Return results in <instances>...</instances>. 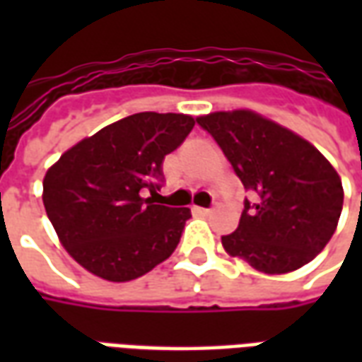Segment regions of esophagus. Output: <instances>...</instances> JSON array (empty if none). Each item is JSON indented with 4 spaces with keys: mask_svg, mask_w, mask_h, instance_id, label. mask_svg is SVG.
<instances>
[{
    "mask_svg": "<svg viewBox=\"0 0 362 362\" xmlns=\"http://www.w3.org/2000/svg\"><path fill=\"white\" fill-rule=\"evenodd\" d=\"M194 211L199 213V215H209L211 209H209V207H194Z\"/></svg>",
    "mask_w": 362,
    "mask_h": 362,
    "instance_id": "1",
    "label": "esophagus"
}]
</instances>
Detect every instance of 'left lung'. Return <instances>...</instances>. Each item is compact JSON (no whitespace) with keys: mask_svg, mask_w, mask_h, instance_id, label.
Here are the masks:
<instances>
[{"mask_svg":"<svg viewBox=\"0 0 362 362\" xmlns=\"http://www.w3.org/2000/svg\"><path fill=\"white\" fill-rule=\"evenodd\" d=\"M217 141L250 199L221 236L230 256L264 273L295 272L324 250L343 207L341 180L314 145L250 110L196 119Z\"/></svg>","mask_w":362,"mask_h":362,"instance_id":"8db88e82","label":"left lung"}]
</instances>
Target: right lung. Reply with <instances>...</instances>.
Listing matches in <instances>:
<instances>
[{"instance_id":"obj_1","label":"right lung","mask_w":362,"mask_h":362,"mask_svg":"<svg viewBox=\"0 0 362 362\" xmlns=\"http://www.w3.org/2000/svg\"><path fill=\"white\" fill-rule=\"evenodd\" d=\"M194 126L186 114H132L77 143L46 173L44 207L77 264L119 283L170 258L192 211L158 205L155 196L163 160Z\"/></svg>"}]
</instances>
